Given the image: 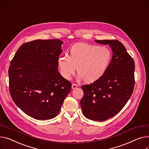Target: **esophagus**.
I'll list each match as a JSON object with an SVG mask.
<instances>
[{
  "instance_id": "34e87169",
  "label": "esophagus",
  "mask_w": 149,
  "mask_h": 149,
  "mask_svg": "<svg viewBox=\"0 0 149 149\" xmlns=\"http://www.w3.org/2000/svg\"><path fill=\"white\" fill-rule=\"evenodd\" d=\"M77 87H78V86L77 84H72V89H75Z\"/></svg>"
}]
</instances>
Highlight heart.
<instances>
[{
    "label": "heart",
    "mask_w": 149,
    "mask_h": 149,
    "mask_svg": "<svg viewBox=\"0 0 149 149\" xmlns=\"http://www.w3.org/2000/svg\"><path fill=\"white\" fill-rule=\"evenodd\" d=\"M112 53L106 47H99L87 43H77L69 50V56H60L57 67L61 75L66 80L76 70L78 78L86 82H93L100 79L110 64Z\"/></svg>",
    "instance_id": "heart-1"
}]
</instances>
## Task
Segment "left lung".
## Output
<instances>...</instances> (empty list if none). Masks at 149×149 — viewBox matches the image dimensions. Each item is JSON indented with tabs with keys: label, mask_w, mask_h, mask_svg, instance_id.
<instances>
[{
	"label": "left lung",
	"mask_w": 149,
	"mask_h": 149,
	"mask_svg": "<svg viewBox=\"0 0 149 149\" xmlns=\"http://www.w3.org/2000/svg\"><path fill=\"white\" fill-rule=\"evenodd\" d=\"M95 42L109 45L113 52L112 59L102 77L92 84L81 86L84 96L80 105L88 119L104 121L119 112L131 97L135 83V63L120 41Z\"/></svg>",
	"instance_id": "left-lung-1"
}]
</instances>
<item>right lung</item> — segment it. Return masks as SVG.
<instances>
[{"mask_svg":"<svg viewBox=\"0 0 149 149\" xmlns=\"http://www.w3.org/2000/svg\"><path fill=\"white\" fill-rule=\"evenodd\" d=\"M62 44L56 39L24 43L10 63V95L24 113L35 119L55 117L71 90V82L58 71Z\"/></svg>","mask_w":149,"mask_h":149,"instance_id":"right-lung-1","label":"right lung"}]
</instances>
